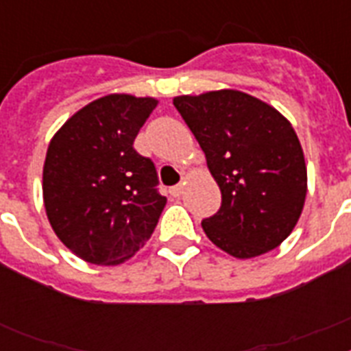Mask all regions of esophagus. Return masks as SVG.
Listing matches in <instances>:
<instances>
[{
    "instance_id": "obj_1",
    "label": "esophagus",
    "mask_w": 351,
    "mask_h": 351,
    "mask_svg": "<svg viewBox=\"0 0 351 351\" xmlns=\"http://www.w3.org/2000/svg\"><path fill=\"white\" fill-rule=\"evenodd\" d=\"M169 193H171V195H173V197H180L182 193H184V186H182V184H178V186L171 187Z\"/></svg>"
}]
</instances>
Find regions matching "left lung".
Here are the masks:
<instances>
[{
	"label": "left lung",
	"instance_id": "left-lung-1",
	"mask_svg": "<svg viewBox=\"0 0 351 351\" xmlns=\"http://www.w3.org/2000/svg\"><path fill=\"white\" fill-rule=\"evenodd\" d=\"M200 143L222 206L202 220L208 239L234 258L275 250L297 226L308 191L304 153L288 118L242 90L175 96Z\"/></svg>",
	"mask_w": 351,
	"mask_h": 351
}]
</instances>
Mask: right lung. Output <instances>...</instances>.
<instances>
[{
  "label": "right lung",
  "instance_id": "1",
  "mask_svg": "<svg viewBox=\"0 0 351 351\" xmlns=\"http://www.w3.org/2000/svg\"><path fill=\"white\" fill-rule=\"evenodd\" d=\"M156 98L107 95L74 112L47 149L43 204L56 237L82 261L118 266L153 234L165 206L154 164L132 143Z\"/></svg>",
  "mask_w": 351,
  "mask_h": 351
}]
</instances>
